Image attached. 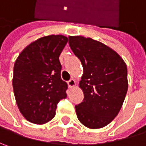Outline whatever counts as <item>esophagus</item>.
Masks as SVG:
<instances>
[{"instance_id": "esophagus-1", "label": "esophagus", "mask_w": 146, "mask_h": 146, "mask_svg": "<svg viewBox=\"0 0 146 146\" xmlns=\"http://www.w3.org/2000/svg\"><path fill=\"white\" fill-rule=\"evenodd\" d=\"M68 84L69 88H73L76 85V81L73 78H71L69 81H68Z\"/></svg>"}]
</instances>
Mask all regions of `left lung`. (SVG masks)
<instances>
[{
	"instance_id": "obj_1",
	"label": "left lung",
	"mask_w": 146,
	"mask_h": 146,
	"mask_svg": "<svg viewBox=\"0 0 146 146\" xmlns=\"http://www.w3.org/2000/svg\"><path fill=\"white\" fill-rule=\"evenodd\" d=\"M68 39L84 68L79 87L84 98L75 105L78 119L89 129L103 128L117 116L124 103L127 66L116 52L100 42L81 36Z\"/></svg>"
}]
</instances>
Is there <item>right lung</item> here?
Listing matches in <instances>:
<instances>
[{"mask_svg":"<svg viewBox=\"0 0 146 146\" xmlns=\"http://www.w3.org/2000/svg\"><path fill=\"white\" fill-rule=\"evenodd\" d=\"M68 40L62 35L41 37L27 46L15 62L14 95L20 112L31 123L50 121L58 102L67 97L68 84L61 78L59 56Z\"/></svg>","mask_w":146,"mask_h":146,"instance_id":"obj_1","label":"right lung"}]
</instances>
